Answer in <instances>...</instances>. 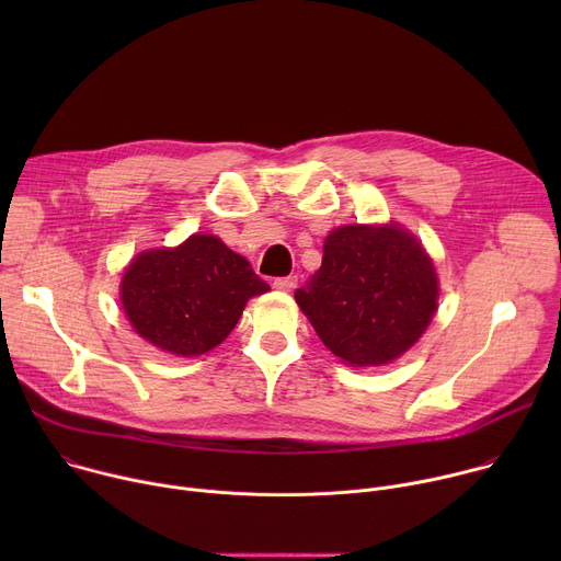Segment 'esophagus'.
<instances>
[{
  "instance_id": "34e87169",
  "label": "esophagus",
  "mask_w": 561,
  "mask_h": 561,
  "mask_svg": "<svg viewBox=\"0 0 561 561\" xmlns=\"http://www.w3.org/2000/svg\"><path fill=\"white\" fill-rule=\"evenodd\" d=\"M295 286H297V277H295V275H288V277H275V279H273V288L284 290V293H290Z\"/></svg>"
}]
</instances>
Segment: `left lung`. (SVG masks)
I'll return each mask as SVG.
<instances>
[{"mask_svg": "<svg viewBox=\"0 0 561 561\" xmlns=\"http://www.w3.org/2000/svg\"><path fill=\"white\" fill-rule=\"evenodd\" d=\"M439 282L417 237L397 224L331 230L295 299L324 346L351 366H383L428 329Z\"/></svg>", "mask_w": 561, "mask_h": 561, "instance_id": "1", "label": "left lung"}]
</instances>
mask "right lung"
Listing matches in <instances>:
<instances>
[{
    "label": "right lung",
    "mask_w": 561,
    "mask_h": 561,
    "mask_svg": "<svg viewBox=\"0 0 561 561\" xmlns=\"http://www.w3.org/2000/svg\"><path fill=\"white\" fill-rule=\"evenodd\" d=\"M249 260L215 234H191L178 249L139 253L119 286L122 308L139 337L159 351L195 357L219 346L247 301L268 293Z\"/></svg>",
    "instance_id": "1"
}]
</instances>
